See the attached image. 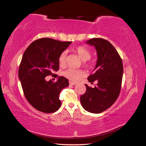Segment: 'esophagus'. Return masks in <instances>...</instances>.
<instances>
[{
	"instance_id": "34e87169",
	"label": "esophagus",
	"mask_w": 146,
	"mask_h": 146,
	"mask_svg": "<svg viewBox=\"0 0 146 146\" xmlns=\"http://www.w3.org/2000/svg\"><path fill=\"white\" fill-rule=\"evenodd\" d=\"M69 83H70V85H75L76 84L75 82H70Z\"/></svg>"
}]
</instances>
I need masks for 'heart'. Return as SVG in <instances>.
Listing matches in <instances>:
<instances>
[{
  "mask_svg": "<svg viewBox=\"0 0 146 146\" xmlns=\"http://www.w3.org/2000/svg\"><path fill=\"white\" fill-rule=\"evenodd\" d=\"M74 51H75L77 54H78L80 58L82 59L83 61H84V64L87 65V60H88L90 58H91L92 53L91 51L89 50L88 48H86L85 46H79L77 47L74 48ZM66 56H67V51H64L61 52V53L59 56L58 58V61L59 64L60 66H63L66 63ZM63 76H64L66 78L69 79L71 81H77L80 77L82 76L83 75V73L82 70L75 69V68H68L66 70H65L63 73Z\"/></svg>",
  "mask_w": 146,
  "mask_h": 146,
  "instance_id": "heart-1",
  "label": "heart"
}]
</instances>
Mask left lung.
<instances>
[{"mask_svg": "<svg viewBox=\"0 0 146 146\" xmlns=\"http://www.w3.org/2000/svg\"><path fill=\"white\" fill-rule=\"evenodd\" d=\"M97 52L98 59L94 73L88 77L89 82H97L95 88L85 85L86 91L80 97L82 107L91 113L103 112L111 107L120 94L123 76L122 58L111 43L102 38L86 41Z\"/></svg>", "mask_w": 146, "mask_h": 146, "instance_id": "left-lung-1", "label": "left lung"}]
</instances>
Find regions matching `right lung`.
I'll use <instances>...</instances> for the list:
<instances>
[{"label": "right lung", "instance_id": "right-lung-1", "mask_svg": "<svg viewBox=\"0 0 146 146\" xmlns=\"http://www.w3.org/2000/svg\"><path fill=\"white\" fill-rule=\"evenodd\" d=\"M71 42H61L51 38L33 41L24 51L19 68V78L27 100L36 110L53 113L60 108L61 91L69 86L68 79L59 76L53 82L45 77L59 70V56Z\"/></svg>", "mask_w": 146, "mask_h": 146}]
</instances>
